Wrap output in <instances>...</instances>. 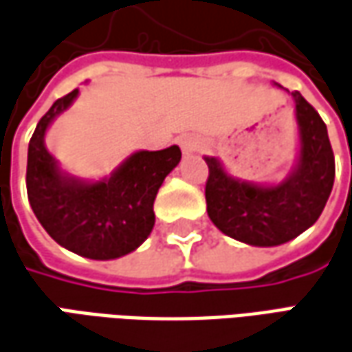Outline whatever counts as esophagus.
Here are the masks:
<instances>
[{"label": "esophagus", "instance_id": "esophagus-1", "mask_svg": "<svg viewBox=\"0 0 352 352\" xmlns=\"http://www.w3.org/2000/svg\"><path fill=\"white\" fill-rule=\"evenodd\" d=\"M179 146H181V150H183L185 154H192V152H196V150L200 148V142H198L196 136L185 135L179 138Z\"/></svg>", "mask_w": 352, "mask_h": 352}]
</instances>
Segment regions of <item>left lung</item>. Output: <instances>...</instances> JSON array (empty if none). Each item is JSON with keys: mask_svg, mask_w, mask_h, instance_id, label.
<instances>
[{"mask_svg": "<svg viewBox=\"0 0 352 352\" xmlns=\"http://www.w3.org/2000/svg\"><path fill=\"white\" fill-rule=\"evenodd\" d=\"M279 86V85H277ZM295 100L298 157L277 185H258L229 175L217 157L206 156L208 216L227 236L252 246H277L305 233L326 206L336 179V160L326 123L300 96Z\"/></svg>", "mask_w": 352, "mask_h": 352, "instance_id": "8db88e82", "label": "left lung"}]
</instances>
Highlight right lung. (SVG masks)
<instances>
[{
    "label": "right lung",
    "instance_id": "1",
    "mask_svg": "<svg viewBox=\"0 0 352 352\" xmlns=\"http://www.w3.org/2000/svg\"><path fill=\"white\" fill-rule=\"evenodd\" d=\"M78 88L54 102L28 142L26 192L47 235L90 260H116L136 250L152 233L157 190L177 164L179 146L126 157L109 177L85 181L65 173L44 142L47 126L75 102Z\"/></svg>",
    "mask_w": 352,
    "mask_h": 352
}]
</instances>
